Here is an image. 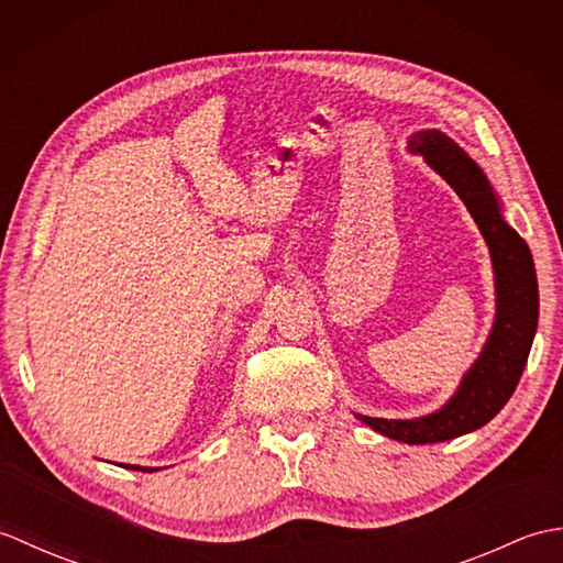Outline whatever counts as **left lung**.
Segmentation results:
<instances>
[{"instance_id": "8db88e82", "label": "left lung", "mask_w": 563, "mask_h": 563, "mask_svg": "<svg viewBox=\"0 0 563 563\" xmlns=\"http://www.w3.org/2000/svg\"><path fill=\"white\" fill-rule=\"evenodd\" d=\"M411 150L423 154L426 162L454 188L474 222L479 224L492 251L498 297L496 321L484 353L464 375L457 394L440 411L413 418V421L357 416L382 435L409 442V445H426V442H442L472 433L504 409L528 363L537 317H540V292H537L530 246L500 218L498 200L479 166L466 157L457 142L438 130L418 133L411 140Z\"/></svg>"}]
</instances>
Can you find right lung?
I'll return each instance as SVG.
<instances>
[{
    "label": "right lung",
    "instance_id": "right-lung-1",
    "mask_svg": "<svg viewBox=\"0 0 563 563\" xmlns=\"http://www.w3.org/2000/svg\"><path fill=\"white\" fill-rule=\"evenodd\" d=\"M142 472H154V470H147V466H145V470H142Z\"/></svg>",
    "mask_w": 563,
    "mask_h": 563
}]
</instances>
